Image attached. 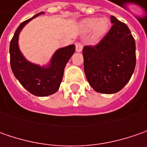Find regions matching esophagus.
Instances as JSON below:
<instances>
[{"mask_svg":"<svg viewBox=\"0 0 147 147\" xmlns=\"http://www.w3.org/2000/svg\"><path fill=\"white\" fill-rule=\"evenodd\" d=\"M75 47H76V51H78V52H80V51H82V47H83V46H82V43L76 42L75 43Z\"/></svg>","mask_w":147,"mask_h":147,"instance_id":"1","label":"esophagus"}]
</instances>
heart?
<instances>
[{"instance_id": "b5f03b06", "label": "heart", "mask_w": 147, "mask_h": 147, "mask_svg": "<svg viewBox=\"0 0 147 147\" xmlns=\"http://www.w3.org/2000/svg\"><path fill=\"white\" fill-rule=\"evenodd\" d=\"M110 26V21L106 18H88L82 20L81 27L82 31L85 32L92 30V37L96 40H98L104 36L108 31Z\"/></svg>"}]
</instances>
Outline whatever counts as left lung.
I'll return each instance as SVG.
<instances>
[{
    "label": "left lung",
    "mask_w": 147,
    "mask_h": 147,
    "mask_svg": "<svg viewBox=\"0 0 147 147\" xmlns=\"http://www.w3.org/2000/svg\"><path fill=\"white\" fill-rule=\"evenodd\" d=\"M113 25L96 46L82 49L84 72L97 92H118L130 80L136 65V45L124 23L110 17Z\"/></svg>",
    "instance_id": "left-lung-1"
}]
</instances>
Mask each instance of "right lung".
Wrapping results in <instances>:
<instances>
[{
	"label": "right lung",
	"instance_id": "add662e5",
	"mask_svg": "<svg viewBox=\"0 0 147 147\" xmlns=\"http://www.w3.org/2000/svg\"><path fill=\"white\" fill-rule=\"evenodd\" d=\"M20 24L9 44L10 66L15 78L21 85L30 93L37 96H47L55 93L59 89L63 78L65 67L72 55L75 51V46L70 45L55 51L47 68L40 67L28 62L21 54L18 46V39L21 29L33 18Z\"/></svg>",
	"mask_w": 147,
	"mask_h": 147
}]
</instances>
